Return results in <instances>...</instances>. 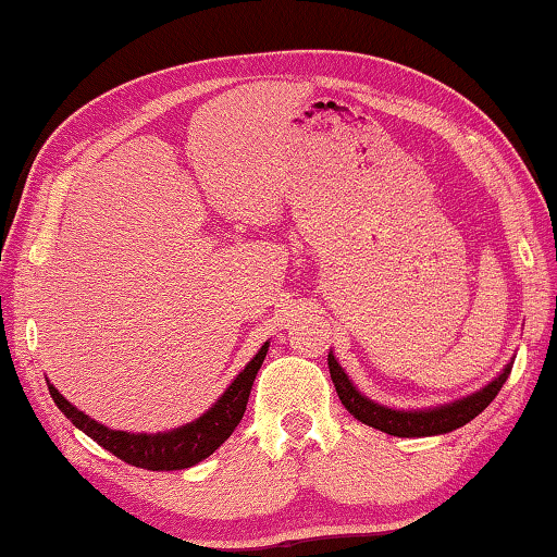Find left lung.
Segmentation results:
<instances>
[{
	"label": "left lung",
	"instance_id": "obj_1",
	"mask_svg": "<svg viewBox=\"0 0 557 557\" xmlns=\"http://www.w3.org/2000/svg\"><path fill=\"white\" fill-rule=\"evenodd\" d=\"M511 366L508 363L504 373L498 375L474 395H467L457 403L442 405V408H430V410H393L385 408V405L373 403L363 398L361 393L354 388V383L348 381L342 366L336 363V358L329 354V373H332L334 388L338 393V400L344 403V408L354 414L356 420H361L363 425L375 428L381 432H388L393 437H430V435H445V432L457 430L467 425L469 420H474L479 412H482L488 403H492L502 385L506 383L508 373H511Z\"/></svg>",
	"mask_w": 557,
	"mask_h": 557
}]
</instances>
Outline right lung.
<instances>
[{
    "label": "right lung",
    "instance_id": "add662e5",
    "mask_svg": "<svg viewBox=\"0 0 557 557\" xmlns=\"http://www.w3.org/2000/svg\"><path fill=\"white\" fill-rule=\"evenodd\" d=\"M268 354V342L256 354V358L245 366L238 373L228 391L221 395V400L213 405L209 412H203L199 420L188 422V425L176 428L172 432H157V435H129V432L110 430L100 425L86 412L63 398V395L49 383V393L59 410L69 418L75 428L86 432L90 440H96L102 449H108L117 459L127 461L132 467L149 469V471H174V469H188L199 465L206 457H211L225 440L233 435L243 420L245 405L250 398L252 381L260 371L262 361Z\"/></svg>",
    "mask_w": 557,
    "mask_h": 557
}]
</instances>
